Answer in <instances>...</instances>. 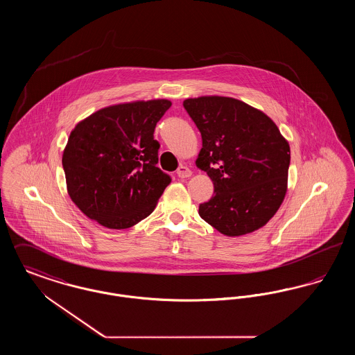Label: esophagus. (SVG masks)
I'll return each mask as SVG.
<instances>
[{
	"instance_id": "34e87169",
	"label": "esophagus",
	"mask_w": 355,
	"mask_h": 355,
	"mask_svg": "<svg viewBox=\"0 0 355 355\" xmlns=\"http://www.w3.org/2000/svg\"><path fill=\"white\" fill-rule=\"evenodd\" d=\"M177 175H178L180 178H189V177L191 175V170L189 169L187 166L181 165V166L177 169Z\"/></svg>"
}]
</instances>
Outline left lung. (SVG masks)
Returning <instances> with one entry per match:
<instances>
[{"label": "left lung", "mask_w": 355, "mask_h": 355, "mask_svg": "<svg viewBox=\"0 0 355 355\" xmlns=\"http://www.w3.org/2000/svg\"><path fill=\"white\" fill-rule=\"evenodd\" d=\"M202 137L196 161L214 185L200 205L203 220L227 236L265 226L285 198L290 146L265 113L230 97L184 101Z\"/></svg>", "instance_id": "obj_1"}]
</instances>
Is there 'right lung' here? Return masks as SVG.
Instances as JSON below:
<instances>
[{"instance_id":"1","label":"right lung","mask_w":355,"mask_h":355,"mask_svg":"<svg viewBox=\"0 0 355 355\" xmlns=\"http://www.w3.org/2000/svg\"><path fill=\"white\" fill-rule=\"evenodd\" d=\"M168 100L103 107L78 122L62 155L71 201L107 229H128L152 214L171 182L158 164L155 125Z\"/></svg>"}]
</instances>
